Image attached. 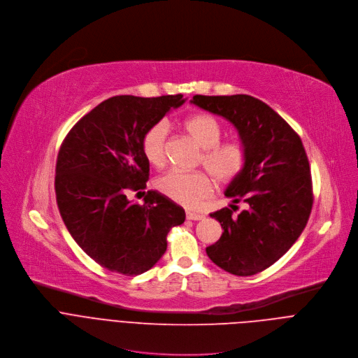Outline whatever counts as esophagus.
Segmentation results:
<instances>
[{
    "label": "esophagus",
    "mask_w": 358,
    "mask_h": 358,
    "mask_svg": "<svg viewBox=\"0 0 358 358\" xmlns=\"http://www.w3.org/2000/svg\"><path fill=\"white\" fill-rule=\"evenodd\" d=\"M186 219L187 220H203L204 216L199 213H193V211H186Z\"/></svg>",
    "instance_id": "obj_1"
}]
</instances>
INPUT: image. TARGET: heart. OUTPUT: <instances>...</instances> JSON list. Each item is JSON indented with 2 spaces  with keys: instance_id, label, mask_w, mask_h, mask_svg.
I'll use <instances>...</instances> for the list:
<instances>
[{
  "instance_id": "1",
  "label": "heart",
  "mask_w": 358,
  "mask_h": 358,
  "mask_svg": "<svg viewBox=\"0 0 358 358\" xmlns=\"http://www.w3.org/2000/svg\"><path fill=\"white\" fill-rule=\"evenodd\" d=\"M185 129L203 150L199 162L219 183H230L237 179L247 165V148L241 139L220 141L223 128L208 114H194L185 120ZM169 127L165 121L152 124L142 136L141 148L145 159L155 168L165 164V144ZM162 194L173 201L196 207L211 193V182L203 172H185L172 169L157 180Z\"/></svg>"
}]
</instances>
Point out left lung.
<instances>
[{"label":"left lung","mask_w":358,"mask_h":358,"mask_svg":"<svg viewBox=\"0 0 358 358\" xmlns=\"http://www.w3.org/2000/svg\"><path fill=\"white\" fill-rule=\"evenodd\" d=\"M192 103L230 121L247 148V165L226 196L248 207L237 216L233 204L210 214L223 234L206 252L233 275H255L276 262L306 227L313 204L308 155L292 127L255 97L196 94Z\"/></svg>","instance_id":"8db88e82"}]
</instances>
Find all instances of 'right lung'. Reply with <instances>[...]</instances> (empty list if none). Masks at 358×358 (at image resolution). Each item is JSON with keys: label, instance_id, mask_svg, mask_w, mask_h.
I'll return each mask as SVG.
<instances>
[{"label": "right lung", "instance_id": "obj_1", "mask_svg": "<svg viewBox=\"0 0 358 358\" xmlns=\"http://www.w3.org/2000/svg\"><path fill=\"white\" fill-rule=\"evenodd\" d=\"M182 94L115 96L94 107L69 131L56 161L55 192L70 236L99 265L122 275L151 269L166 251V236L185 222V210L148 190L144 204L128 190L147 187L150 162L142 154L145 131Z\"/></svg>", "mask_w": 358, "mask_h": 358}]
</instances>
